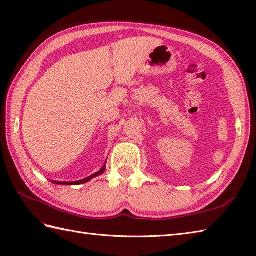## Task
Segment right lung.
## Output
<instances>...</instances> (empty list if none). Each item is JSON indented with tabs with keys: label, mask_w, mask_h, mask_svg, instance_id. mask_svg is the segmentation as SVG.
Segmentation results:
<instances>
[{
	"label": "right lung",
	"mask_w": 256,
	"mask_h": 256,
	"mask_svg": "<svg viewBox=\"0 0 256 256\" xmlns=\"http://www.w3.org/2000/svg\"><path fill=\"white\" fill-rule=\"evenodd\" d=\"M104 170H106V164L102 168V170H99V171L97 172V173H95V174H92V175H90V176H88V177H86V178H84V180H78V182H54V184H84V182H90V180H92V178L94 177H96V176H99V175H102L104 172Z\"/></svg>",
	"instance_id": "obj_1"
}]
</instances>
